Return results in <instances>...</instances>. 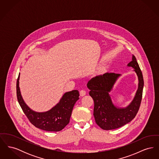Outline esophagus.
<instances>
[{
	"label": "esophagus",
	"instance_id": "1",
	"mask_svg": "<svg viewBox=\"0 0 159 159\" xmlns=\"http://www.w3.org/2000/svg\"><path fill=\"white\" fill-rule=\"evenodd\" d=\"M86 91H84V90H81V91H80V95L81 97L84 96V95H86Z\"/></svg>",
	"mask_w": 159,
	"mask_h": 159
}]
</instances>
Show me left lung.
<instances>
[{
	"mask_svg": "<svg viewBox=\"0 0 159 159\" xmlns=\"http://www.w3.org/2000/svg\"><path fill=\"white\" fill-rule=\"evenodd\" d=\"M128 66L134 68V71L138 79V87L134 98L126 107L114 106L109 94L120 76V74L106 73L93 77L87 84L90 90L89 95L94 101L93 116L95 122L104 130H112L124 126L134 119L139 110L143 97L144 79L134 55H132V60Z\"/></svg>",
	"mask_w": 159,
	"mask_h": 159,
	"instance_id": "left-lung-1",
	"label": "left lung"
}]
</instances>
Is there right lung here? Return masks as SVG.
Wrapping results in <instances>:
<instances>
[{"label": "right lung", "mask_w": 159, "mask_h": 159, "mask_svg": "<svg viewBox=\"0 0 159 159\" xmlns=\"http://www.w3.org/2000/svg\"><path fill=\"white\" fill-rule=\"evenodd\" d=\"M20 75L16 81V96L23 112L35 127L46 131L58 132L69 123L73 107L79 99V92L73 90L65 93L60 102L49 111L39 113L32 110L23 100L19 87Z\"/></svg>", "instance_id": "right-lung-1"}]
</instances>
